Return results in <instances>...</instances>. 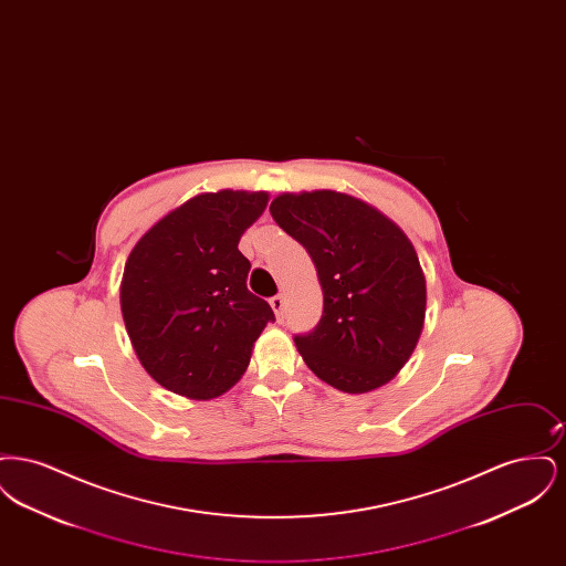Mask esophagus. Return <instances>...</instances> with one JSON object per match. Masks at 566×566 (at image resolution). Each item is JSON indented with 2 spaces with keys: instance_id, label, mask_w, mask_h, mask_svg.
Instances as JSON below:
<instances>
[{
  "instance_id": "1",
  "label": "esophagus",
  "mask_w": 566,
  "mask_h": 566,
  "mask_svg": "<svg viewBox=\"0 0 566 566\" xmlns=\"http://www.w3.org/2000/svg\"><path fill=\"white\" fill-rule=\"evenodd\" d=\"M271 310H273V314H275V318L277 321H282V316H284V296H273L270 301Z\"/></svg>"
}]
</instances>
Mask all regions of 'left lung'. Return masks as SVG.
<instances>
[{
  "label": "left lung",
  "instance_id": "8db88e82",
  "mask_svg": "<svg viewBox=\"0 0 566 566\" xmlns=\"http://www.w3.org/2000/svg\"><path fill=\"white\" fill-rule=\"evenodd\" d=\"M273 220L312 256L323 318L295 337L305 365L328 386L363 395L386 386L416 350L427 316V277L403 229L339 190L280 192Z\"/></svg>",
  "mask_w": 566,
  "mask_h": 566
}]
</instances>
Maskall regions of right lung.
<instances>
[{"label":"right lung","instance_id":"add662e5","mask_svg":"<svg viewBox=\"0 0 566 566\" xmlns=\"http://www.w3.org/2000/svg\"><path fill=\"white\" fill-rule=\"evenodd\" d=\"M268 203V190L199 192L132 248L120 312L137 360L163 388L210 401L245 374L273 312L248 291L238 243Z\"/></svg>","mask_w":566,"mask_h":566}]
</instances>
